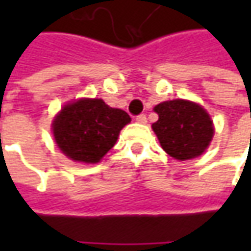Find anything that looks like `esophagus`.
I'll return each instance as SVG.
<instances>
[{"instance_id": "obj_1", "label": "esophagus", "mask_w": 251, "mask_h": 251, "mask_svg": "<svg viewBox=\"0 0 251 251\" xmlns=\"http://www.w3.org/2000/svg\"><path fill=\"white\" fill-rule=\"evenodd\" d=\"M135 121L140 123V124H145V123H147V116H145V114H140V116L135 117Z\"/></svg>"}]
</instances>
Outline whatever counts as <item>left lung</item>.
Here are the masks:
<instances>
[{"label": "left lung", "instance_id": "8db88e82", "mask_svg": "<svg viewBox=\"0 0 251 251\" xmlns=\"http://www.w3.org/2000/svg\"><path fill=\"white\" fill-rule=\"evenodd\" d=\"M153 110L159 119L152 124L163 151L177 160L197 158L214 137L209 114L198 103L183 99L162 101Z\"/></svg>", "mask_w": 251, "mask_h": 251}]
</instances>
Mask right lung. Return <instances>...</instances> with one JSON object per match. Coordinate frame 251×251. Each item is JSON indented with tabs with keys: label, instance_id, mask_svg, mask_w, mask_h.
I'll return each instance as SVG.
<instances>
[{
	"label": "right lung",
	"instance_id": "obj_1",
	"mask_svg": "<svg viewBox=\"0 0 251 251\" xmlns=\"http://www.w3.org/2000/svg\"><path fill=\"white\" fill-rule=\"evenodd\" d=\"M131 121L124 110L101 99H79L65 104L55 116L54 140L65 156L83 163H98L114 147L121 128Z\"/></svg>",
	"mask_w": 251,
	"mask_h": 251
}]
</instances>
